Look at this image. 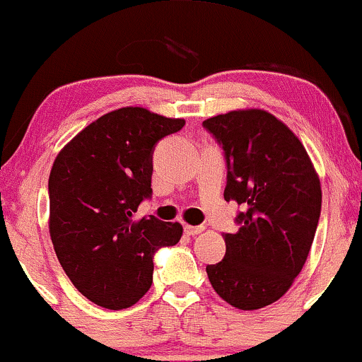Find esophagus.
Segmentation results:
<instances>
[{"mask_svg": "<svg viewBox=\"0 0 362 362\" xmlns=\"http://www.w3.org/2000/svg\"><path fill=\"white\" fill-rule=\"evenodd\" d=\"M204 226H189V225H186L185 226V233L186 235H199V233H202L204 232Z\"/></svg>", "mask_w": 362, "mask_h": 362, "instance_id": "34e87169", "label": "esophagus"}]
</instances>
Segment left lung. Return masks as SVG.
Wrapping results in <instances>:
<instances>
[{
	"label": "left lung",
	"instance_id": "obj_1",
	"mask_svg": "<svg viewBox=\"0 0 362 362\" xmlns=\"http://www.w3.org/2000/svg\"><path fill=\"white\" fill-rule=\"evenodd\" d=\"M228 163L225 200L244 207L225 233V259L207 264L214 291L232 307L258 310L284 296L317 230L319 174L296 134L258 107L204 120Z\"/></svg>",
	"mask_w": 362,
	"mask_h": 362
}]
</instances>
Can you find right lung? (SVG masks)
I'll use <instances>...</instances> for the list:
<instances>
[{
  "instance_id": "right-lung-1",
  "label": "right lung",
  "mask_w": 362,
  "mask_h": 362,
  "mask_svg": "<svg viewBox=\"0 0 362 362\" xmlns=\"http://www.w3.org/2000/svg\"><path fill=\"white\" fill-rule=\"evenodd\" d=\"M146 107L103 115L59 151L48 177L55 255L74 288L110 310L132 307L153 282V255L176 245L180 223L134 219L151 195L155 144L182 129Z\"/></svg>"
}]
</instances>
